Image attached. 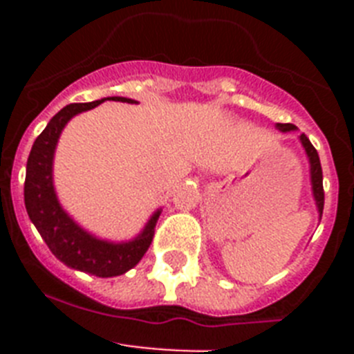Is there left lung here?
<instances>
[{
  "instance_id": "obj_1",
  "label": "left lung",
  "mask_w": 354,
  "mask_h": 354,
  "mask_svg": "<svg viewBox=\"0 0 354 354\" xmlns=\"http://www.w3.org/2000/svg\"><path fill=\"white\" fill-rule=\"evenodd\" d=\"M277 127L283 133L287 131H294L296 126L292 124H277ZM301 140V145L305 149L306 156H308V162H310V180H312V192H314V198L315 204H317V211L319 216L323 214V207H324V189H323V168H321V161H319V154L317 150L314 149V145L310 143V140L306 138L305 134L299 136Z\"/></svg>"
}]
</instances>
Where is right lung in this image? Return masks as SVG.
<instances>
[{"label": "right lung", "mask_w": 354, "mask_h": 354, "mask_svg": "<svg viewBox=\"0 0 354 354\" xmlns=\"http://www.w3.org/2000/svg\"><path fill=\"white\" fill-rule=\"evenodd\" d=\"M109 101L136 102L127 97H108ZM106 99L93 102H77L60 109L49 120L46 129L39 134L26 165L24 180V205L31 223L35 225L46 245L58 261L72 270L108 278L118 277L138 264L149 250L154 228L161 211H156L142 234L127 243H109L97 239L80 227L71 216L62 209L53 186V158L62 129L74 115L95 108Z\"/></svg>", "instance_id": "obj_1"}]
</instances>
